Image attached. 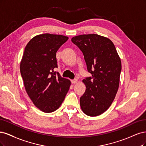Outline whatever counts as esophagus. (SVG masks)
I'll return each instance as SVG.
<instances>
[{
  "label": "esophagus",
  "mask_w": 146,
  "mask_h": 146,
  "mask_svg": "<svg viewBox=\"0 0 146 146\" xmlns=\"http://www.w3.org/2000/svg\"><path fill=\"white\" fill-rule=\"evenodd\" d=\"M71 82L72 84H75L78 82V79H72L71 80Z\"/></svg>",
  "instance_id": "1"
}]
</instances>
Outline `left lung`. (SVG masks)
Masks as SVG:
<instances>
[{
  "label": "left lung",
  "mask_w": 146,
  "mask_h": 146,
  "mask_svg": "<svg viewBox=\"0 0 146 146\" xmlns=\"http://www.w3.org/2000/svg\"><path fill=\"white\" fill-rule=\"evenodd\" d=\"M72 41L82 52L92 77L82 82L86 90L80 98L86 115L96 116L104 113L113 101L119 88L121 62L113 43L96 34L74 36Z\"/></svg>",
  "instance_id": "8db88e82"
}]
</instances>
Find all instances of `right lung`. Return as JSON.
<instances>
[{
    "mask_svg": "<svg viewBox=\"0 0 146 146\" xmlns=\"http://www.w3.org/2000/svg\"><path fill=\"white\" fill-rule=\"evenodd\" d=\"M67 36L45 33L35 36L26 45L20 65L25 90L35 106L45 113L57 110L71 82L54 72L56 52Z\"/></svg>",
    "mask_w": 146,
    "mask_h": 146,
    "instance_id": "1",
    "label": "right lung"
}]
</instances>
